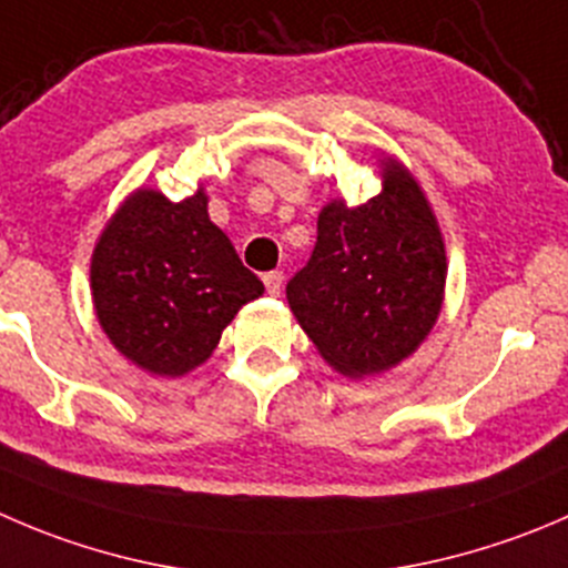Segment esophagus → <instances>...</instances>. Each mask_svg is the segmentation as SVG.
<instances>
[{"label": "esophagus", "instance_id": "1", "mask_svg": "<svg viewBox=\"0 0 568 568\" xmlns=\"http://www.w3.org/2000/svg\"><path fill=\"white\" fill-rule=\"evenodd\" d=\"M283 272H268V274H263V283H266V291L272 296H277L280 291H283Z\"/></svg>", "mask_w": 568, "mask_h": 568}]
</instances>
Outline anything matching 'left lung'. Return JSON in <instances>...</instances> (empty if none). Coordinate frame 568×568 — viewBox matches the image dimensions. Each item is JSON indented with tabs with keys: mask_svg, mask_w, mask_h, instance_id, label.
Returning <instances> with one entry per match:
<instances>
[{
	"mask_svg": "<svg viewBox=\"0 0 568 568\" xmlns=\"http://www.w3.org/2000/svg\"><path fill=\"white\" fill-rule=\"evenodd\" d=\"M383 191L357 207L333 200L318 213L305 268L285 296L318 355L344 377H368L418 349L436 324L447 252L422 185L383 158Z\"/></svg>",
	"mask_w": 568,
	"mask_h": 568,
	"instance_id": "left-lung-1",
	"label": "left lung"
}]
</instances>
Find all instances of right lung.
Here are the masks:
<instances>
[{
  "label": "right lung",
  "instance_id": "right-lung-1",
  "mask_svg": "<svg viewBox=\"0 0 568 568\" xmlns=\"http://www.w3.org/2000/svg\"><path fill=\"white\" fill-rule=\"evenodd\" d=\"M263 283L207 216V194L169 202L138 189L99 235L91 296L110 344L158 377H180L216 349Z\"/></svg>",
  "mask_w": 568,
  "mask_h": 568
}]
</instances>
